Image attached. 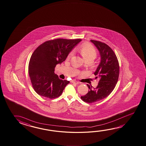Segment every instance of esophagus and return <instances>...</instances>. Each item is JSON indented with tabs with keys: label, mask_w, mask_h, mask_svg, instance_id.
Returning <instances> with one entry per match:
<instances>
[{
	"label": "esophagus",
	"mask_w": 146,
	"mask_h": 146,
	"mask_svg": "<svg viewBox=\"0 0 146 146\" xmlns=\"http://www.w3.org/2000/svg\"><path fill=\"white\" fill-rule=\"evenodd\" d=\"M71 82H72V84H79V82L78 81H76V80H72L71 81Z\"/></svg>",
	"instance_id": "34e87169"
}]
</instances>
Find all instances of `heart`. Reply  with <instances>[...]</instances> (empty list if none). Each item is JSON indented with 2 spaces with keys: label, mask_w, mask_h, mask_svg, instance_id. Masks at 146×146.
<instances>
[{
  "label": "heart",
  "mask_w": 146,
  "mask_h": 146,
  "mask_svg": "<svg viewBox=\"0 0 146 146\" xmlns=\"http://www.w3.org/2000/svg\"><path fill=\"white\" fill-rule=\"evenodd\" d=\"M80 52L85 60H94L97 56V52L95 49L90 44L83 46L80 49ZM73 54V52L70 53L68 57L70 58Z\"/></svg>",
  "instance_id": "heart-1"
}]
</instances>
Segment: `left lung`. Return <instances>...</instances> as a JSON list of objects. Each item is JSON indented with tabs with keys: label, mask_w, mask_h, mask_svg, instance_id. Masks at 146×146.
Instances as JSON below:
<instances>
[{
	"label": "left lung",
	"mask_w": 146,
	"mask_h": 146,
	"mask_svg": "<svg viewBox=\"0 0 146 146\" xmlns=\"http://www.w3.org/2000/svg\"><path fill=\"white\" fill-rule=\"evenodd\" d=\"M100 55V62L94 74L95 79L99 78L96 88H92L88 84V92L81 96L82 100L87 103H94L101 100L110 95L117 83L119 75V64L117 56L112 49L105 43L91 40Z\"/></svg>",
	"instance_id": "left-lung-1"
}]
</instances>
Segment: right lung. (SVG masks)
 Instances as JSON below:
<instances>
[{
    "instance_id": "add662e5",
    "label": "right lung",
    "mask_w": 146,
    "mask_h": 146,
    "mask_svg": "<svg viewBox=\"0 0 146 146\" xmlns=\"http://www.w3.org/2000/svg\"><path fill=\"white\" fill-rule=\"evenodd\" d=\"M81 39L57 38L39 46L31 55L29 76L35 91L43 97L54 99L62 94L69 81L60 79L54 73L56 65L64 62Z\"/></svg>"
}]
</instances>
